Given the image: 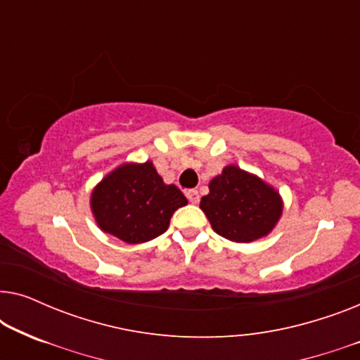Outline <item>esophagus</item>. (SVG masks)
<instances>
[{"label":"esophagus","mask_w":360,"mask_h":360,"mask_svg":"<svg viewBox=\"0 0 360 360\" xmlns=\"http://www.w3.org/2000/svg\"><path fill=\"white\" fill-rule=\"evenodd\" d=\"M185 195H186V198H188L191 205H196L200 201V193L196 190H188Z\"/></svg>","instance_id":"34e87169"}]
</instances>
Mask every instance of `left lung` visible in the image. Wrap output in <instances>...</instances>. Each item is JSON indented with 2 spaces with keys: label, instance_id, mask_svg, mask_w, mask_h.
Here are the masks:
<instances>
[{
  "label": "left lung",
  "instance_id": "8db88e82",
  "mask_svg": "<svg viewBox=\"0 0 360 360\" xmlns=\"http://www.w3.org/2000/svg\"><path fill=\"white\" fill-rule=\"evenodd\" d=\"M214 233L233 243L264 238L282 216V198L272 186L236 165L210 181V193L200 201Z\"/></svg>",
  "mask_w": 360,
  "mask_h": 360
}]
</instances>
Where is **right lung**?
Wrapping results in <instances>:
<instances>
[{"label":"right lung","mask_w":360,"mask_h":360,"mask_svg":"<svg viewBox=\"0 0 360 360\" xmlns=\"http://www.w3.org/2000/svg\"><path fill=\"white\" fill-rule=\"evenodd\" d=\"M90 203L105 233L141 244L164 234L172 214L188 201L175 185L164 184L152 162H146L112 170L93 190Z\"/></svg>","instance_id":"1"}]
</instances>
